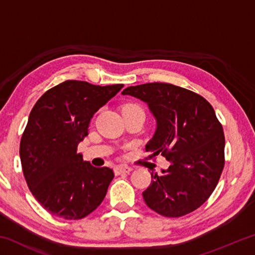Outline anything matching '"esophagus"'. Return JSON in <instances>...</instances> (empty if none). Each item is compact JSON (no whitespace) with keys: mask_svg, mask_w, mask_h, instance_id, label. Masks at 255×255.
I'll return each instance as SVG.
<instances>
[{"mask_svg":"<svg viewBox=\"0 0 255 255\" xmlns=\"http://www.w3.org/2000/svg\"><path fill=\"white\" fill-rule=\"evenodd\" d=\"M131 171H132L131 167L120 165V166L116 167V169H115V173H116V175H119V174H122V173H130Z\"/></svg>","mask_w":255,"mask_h":255,"instance_id":"34e87169","label":"esophagus"}]
</instances>
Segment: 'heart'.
I'll return each instance as SVG.
<instances>
[{
  "mask_svg": "<svg viewBox=\"0 0 255 255\" xmlns=\"http://www.w3.org/2000/svg\"><path fill=\"white\" fill-rule=\"evenodd\" d=\"M132 107H137V106H135V105H127V106H125V108H132ZM124 108V109H125Z\"/></svg>",
  "mask_w": 255,
  "mask_h": 255,
  "instance_id": "heart-1",
  "label": "heart"
}]
</instances>
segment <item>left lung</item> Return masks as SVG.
Returning a JSON list of instances; mask_svg holds the SVG:
<instances>
[{
    "mask_svg": "<svg viewBox=\"0 0 255 255\" xmlns=\"http://www.w3.org/2000/svg\"><path fill=\"white\" fill-rule=\"evenodd\" d=\"M124 96L148 105L156 130L146 144L148 157L170 162L162 174L153 173L143 192L150 209L165 217H181L204 204L225 165V136L214 108L199 94L169 83L128 86Z\"/></svg>",
    "mask_w": 255,
    "mask_h": 255,
    "instance_id": "8db88e82",
    "label": "left lung"
}]
</instances>
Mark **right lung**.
I'll list each match as a JSON object with an SVG mask.
<instances>
[{"instance_id":"1","label":"right lung","mask_w":255,"mask_h":255,"mask_svg":"<svg viewBox=\"0 0 255 255\" xmlns=\"http://www.w3.org/2000/svg\"><path fill=\"white\" fill-rule=\"evenodd\" d=\"M123 86L70 80L48 90L33 106L21 137L20 158L30 191L51 215L84 218L105 199L114 171L83 161L77 145L89 135L93 115Z\"/></svg>"}]
</instances>
